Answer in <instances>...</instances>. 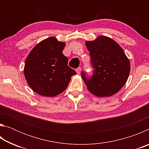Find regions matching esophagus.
Masks as SVG:
<instances>
[{"label": "esophagus", "mask_w": 149, "mask_h": 149, "mask_svg": "<svg viewBox=\"0 0 149 149\" xmlns=\"http://www.w3.org/2000/svg\"><path fill=\"white\" fill-rule=\"evenodd\" d=\"M75 71H76L77 74H79L81 73V67L77 68H76V70H75Z\"/></svg>", "instance_id": "34e87169"}]
</instances>
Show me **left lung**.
<instances>
[{
  "label": "left lung",
  "instance_id": "1",
  "mask_svg": "<svg viewBox=\"0 0 149 149\" xmlns=\"http://www.w3.org/2000/svg\"><path fill=\"white\" fill-rule=\"evenodd\" d=\"M85 43L94 69L90 77L85 71L81 72L88 90L100 97L116 94L125 85L130 72V63L123 49L114 40L105 36Z\"/></svg>",
  "mask_w": 149,
  "mask_h": 149
}]
</instances>
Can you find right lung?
I'll list each match as a JSON object with an SVG mask.
<instances>
[{
	"instance_id": "add662e5",
	"label": "right lung",
	"mask_w": 149,
	"mask_h": 149,
	"mask_svg": "<svg viewBox=\"0 0 149 149\" xmlns=\"http://www.w3.org/2000/svg\"><path fill=\"white\" fill-rule=\"evenodd\" d=\"M65 43L51 37L40 42L25 62L24 75L35 93L53 97L66 89L75 70L68 65V59L62 53Z\"/></svg>"
}]
</instances>
